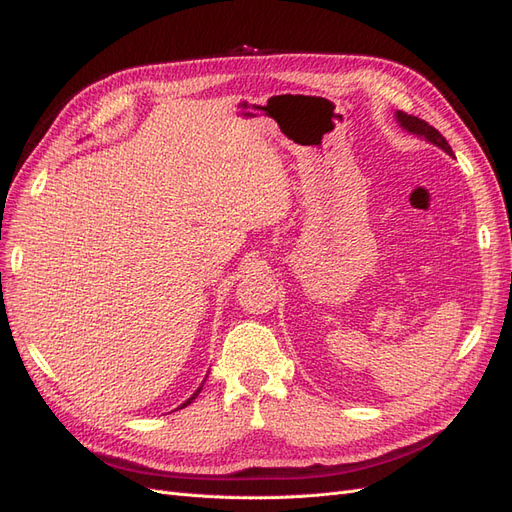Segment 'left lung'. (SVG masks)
I'll return each instance as SVG.
<instances>
[{"instance_id":"8db88e82","label":"left lung","mask_w":512,"mask_h":512,"mask_svg":"<svg viewBox=\"0 0 512 512\" xmlns=\"http://www.w3.org/2000/svg\"><path fill=\"white\" fill-rule=\"evenodd\" d=\"M395 117H397V123H399L401 128L412 132V134H416V136H423L425 141H429V143H433L436 147L444 149V151L448 153V156H453V149H451V145L446 143V138H444L436 128L429 126V123H427L425 119H418V117L408 115V113H404V111H397Z\"/></svg>"}]
</instances>
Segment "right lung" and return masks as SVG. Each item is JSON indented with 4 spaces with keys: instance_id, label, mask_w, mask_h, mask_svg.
I'll return each mask as SVG.
<instances>
[{
    "instance_id": "right-lung-1",
    "label": "right lung",
    "mask_w": 512,
    "mask_h": 512,
    "mask_svg": "<svg viewBox=\"0 0 512 512\" xmlns=\"http://www.w3.org/2000/svg\"><path fill=\"white\" fill-rule=\"evenodd\" d=\"M203 384H205V382H203ZM203 384H200V386H198V391H196V393H194V395H192V397H190L188 401H185V404H181V408H185V406H190V404H192V401H194V399L198 397V393H200V391H203Z\"/></svg>"
}]
</instances>
